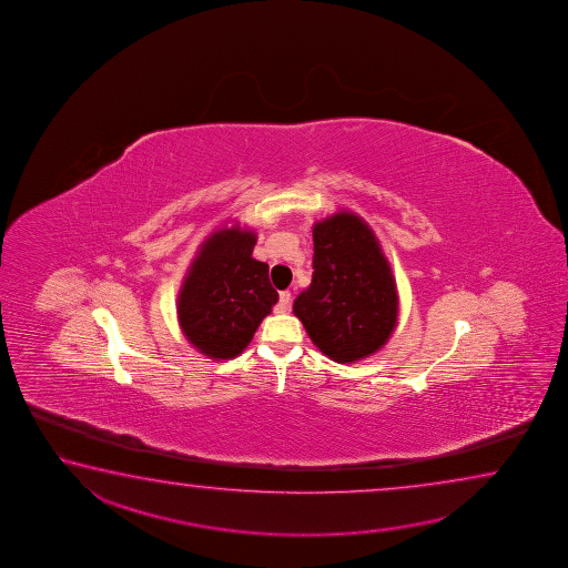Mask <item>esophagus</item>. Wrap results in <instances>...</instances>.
Segmentation results:
<instances>
[{
    "label": "esophagus",
    "mask_w": 568,
    "mask_h": 568,
    "mask_svg": "<svg viewBox=\"0 0 568 568\" xmlns=\"http://www.w3.org/2000/svg\"><path fill=\"white\" fill-rule=\"evenodd\" d=\"M280 312H290V304H292V294H290L288 290H284V292H280Z\"/></svg>",
    "instance_id": "obj_1"
}]
</instances>
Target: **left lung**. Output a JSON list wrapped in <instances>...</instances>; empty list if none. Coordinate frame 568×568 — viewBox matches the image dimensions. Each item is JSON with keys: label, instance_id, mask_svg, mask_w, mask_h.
I'll list each match as a JSON object with an SVG mask.
<instances>
[{"label": "left lung", "instance_id": "1", "mask_svg": "<svg viewBox=\"0 0 568 568\" xmlns=\"http://www.w3.org/2000/svg\"><path fill=\"white\" fill-rule=\"evenodd\" d=\"M314 274L294 314L337 364L372 356L394 334L399 298L389 262L364 219L339 211L314 224Z\"/></svg>", "mask_w": 568, "mask_h": 568}]
</instances>
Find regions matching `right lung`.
<instances>
[{"instance_id": "right-lung-1", "label": "right lung", "mask_w": 568, "mask_h": 568, "mask_svg": "<svg viewBox=\"0 0 568 568\" xmlns=\"http://www.w3.org/2000/svg\"><path fill=\"white\" fill-rule=\"evenodd\" d=\"M256 234L234 224L202 242L176 300L186 339L212 359H231L251 344L278 302L268 264L252 258Z\"/></svg>"}]
</instances>
